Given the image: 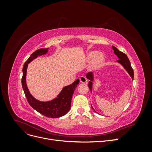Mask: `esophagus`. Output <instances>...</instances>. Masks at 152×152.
Here are the masks:
<instances>
[{
  "mask_svg": "<svg viewBox=\"0 0 152 152\" xmlns=\"http://www.w3.org/2000/svg\"><path fill=\"white\" fill-rule=\"evenodd\" d=\"M80 81L81 83H87V79L84 76H81L80 77Z\"/></svg>",
  "mask_w": 152,
  "mask_h": 152,
  "instance_id": "34e87169",
  "label": "esophagus"
}]
</instances>
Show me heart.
<instances>
[{
  "instance_id": "heart-1",
  "label": "heart",
  "mask_w": 152,
  "mask_h": 152,
  "mask_svg": "<svg viewBox=\"0 0 152 152\" xmlns=\"http://www.w3.org/2000/svg\"><path fill=\"white\" fill-rule=\"evenodd\" d=\"M87 61H91V68L95 70L99 68L103 65L104 60V57L103 53H97L96 51H92L87 55Z\"/></svg>"
}]
</instances>
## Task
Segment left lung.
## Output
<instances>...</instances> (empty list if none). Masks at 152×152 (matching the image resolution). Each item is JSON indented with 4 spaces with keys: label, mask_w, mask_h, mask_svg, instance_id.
Here are the masks:
<instances>
[{
    "label": "left lung",
    "mask_w": 152,
    "mask_h": 152,
    "mask_svg": "<svg viewBox=\"0 0 152 152\" xmlns=\"http://www.w3.org/2000/svg\"><path fill=\"white\" fill-rule=\"evenodd\" d=\"M112 48L113 49V52L115 53V54L117 56V57L118 58V59L117 61V63H120L121 65L125 68V70L127 72V73L129 74V75L131 76V77L132 78V79L133 80L134 79V71H133V69L132 68V66L131 65V63L129 59H128V57L127 56V55L126 54H124V53L120 51L117 48L112 46ZM86 77L87 79L89 80V88L91 90V92H92V90H93V82L94 80V75H93V72H89L87 73L86 75ZM91 107L94 110V111L95 112H96L94 109L93 108V107H92L91 105ZM97 113V112H96Z\"/></svg>",
    "instance_id": "8db88e82"
}]
</instances>
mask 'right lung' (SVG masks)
<instances>
[{
    "mask_svg": "<svg viewBox=\"0 0 152 152\" xmlns=\"http://www.w3.org/2000/svg\"><path fill=\"white\" fill-rule=\"evenodd\" d=\"M48 49L49 48L39 49L30 55L23 68L21 84L27 101L32 108L45 117L58 118L65 115L70 110L72 96L77 85L79 84V79H77L70 85L64 87L56 98L48 102H41L35 99L30 94L26 82V70L28 63L38 56L46 54L48 52Z\"/></svg>",
    "mask_w": 152,
    "mask_h": 152,
    "instance_id": "obj_1",
    "label": "right lung"
}]
</instances>
